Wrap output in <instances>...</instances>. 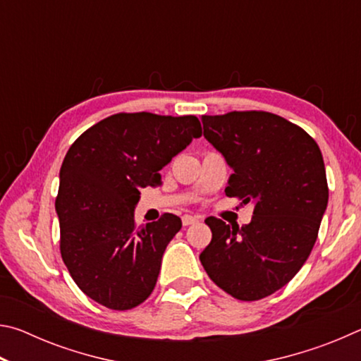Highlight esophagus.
<instances>
[{
	"label": "esophagus",
	"mask_w": 361,
	"mask_h": 361,
	"mask_svg": "<svg viewBox=\"0 0 361 361\" xmlns=\"http://www.w3.org/2000/svg\"><path fill=\"white\" fill-rule=\"evenodd\" d=\"M200 219V216H192V215H185L181 218V221H183V226H191V224H194V223H197Z\"/></svg>",
	"instance_id": "1"
}]
</instances>
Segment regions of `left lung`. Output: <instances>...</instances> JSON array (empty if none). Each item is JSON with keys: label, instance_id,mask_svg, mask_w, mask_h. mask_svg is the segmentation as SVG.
<instances>
[{"label": "left lung", "instance_id": "obj_1", "mask_svg": "<svg viewBox=\"0 0 361 361\" xmlns=\"http://www.w3.org/2000/svg\"><path fill=\"white\" fill-rule=\"evenodd\" d=\"M204 137L234 170L224 192L253 202L248 224L209 216L212 242L200 262L219 288L258 301L296 276L312 252L328 205V183L315 140L266 111L202 116Z\"/></svg>", "mask_w": 361, "mask_h": 361}]
</instances>
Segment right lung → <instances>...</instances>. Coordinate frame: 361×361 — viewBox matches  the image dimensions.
Returning <instances> with one entry per match:
<instances>
[{"label": "right lung", "instance_id": "obj_1", "mask_svg": "<svg viewBox=\"0 0 361 361\" xmlns=\"http://www.w3.org/2000/svg\"><path fill=\"white\" fill-rule=\"evenodd\" d=\"M200 135L195 116L119 113L97 122L70 146L56 199L60 253L90 299L127 310L154 290L162 255L181 219L164 213L159 221L137 228L140 189L161 185L159 170Z\"/></svg>", "mask_w": 361, "mask_h": 361}]
</instances>
